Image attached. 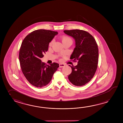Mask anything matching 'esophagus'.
Segmentation results:
<instances>
[{
    "label": "esophagus",
    "mask_w": 123,
    "mask_h": 123,
    "mask_svg": "<svg viewBox=\"0 0 123 123\" xmlns=\"http://www.w3.org/2000/svg\"><path fill=\"white\" fill-rule=\"evenodd\" d=\"M64 66H65V65H64V64H61V63H60V64H59V67H60V68L64 67Z\"/></svg>",
    "instance_id": "1"
}]
</instances>
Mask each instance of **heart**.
<instances>
[{
    "mask_svg": "<svg viewBox=\"0 0 123 123\" xmlns=\"http://www.w3.org/2000/svg\"><path fill=\"white\" fill-rule=\"evenodd\" d=\"M62 41L63 42V44H64L67 41H72V39L68 36H63V37H62ZM53 42H54L53 40H52V41L49 43V46H52V44L53 43Z\"/></svg>",
    "mask_w": 123,
    "mask_h": 123,
    "instance_id": "1",
    "label": "heart"
}]
</instances>
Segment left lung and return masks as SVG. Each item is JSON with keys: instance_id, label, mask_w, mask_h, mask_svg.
Here are the masks:
<instances>
[{"instance_id": "1", "label": "left lung", "mask_w": 123, "mask_h": 123, "mask_svg": "<svg viewBox=\"0 0 123 123\" xmlns=\"http://www.w3.org/2000/svg\"><path fill=\"white\" fill-rule=\"evenodd\" d=\"M66 34L74 39L75 48L70 57L77 65H69L72 69L68 79L78 86L85 85L94 76L98 68V49L95 39L89 33L80 30H64Z\"/></svg>"}]
</instances>
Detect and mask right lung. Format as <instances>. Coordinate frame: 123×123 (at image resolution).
<instances>
[{
	"label": "right lung",
	"instance_id": "1",
	"mask_svg": "<svg viewBox=\"0 0 123 123\" xmlns=\"http://www.w3.org/2000/svg\"><path fill=\"white\" fill-rule=\"evenodd\" d=\"M57 34V32L51 30H34L22 42L19 53L22 72L28 82L37 87L48 85L59 67L57 63L49 65L41 60L48 50L49 43Z\"/></svg>",
	"mask_w": 123,
	"mask_h": 123
}]
</instances>
